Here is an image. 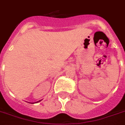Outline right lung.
<instances>
[{
    "instance_id": "obj_1",
    "label": "right lung",
    "mask_w": 125,
    "mask_h": 125,
    "mask_svg": "<svg viewBox=\"0 0 125 125\" xmlns=\"http://www.w3.org/2000/svg\"><path fill=\"white\" fill-rule=\"evenodd\" d=\"M40 101H38V102H40ZM36 103H37V102H36ZM32 104H33V103H32Z\"/></svg>"
}]
</instances>
